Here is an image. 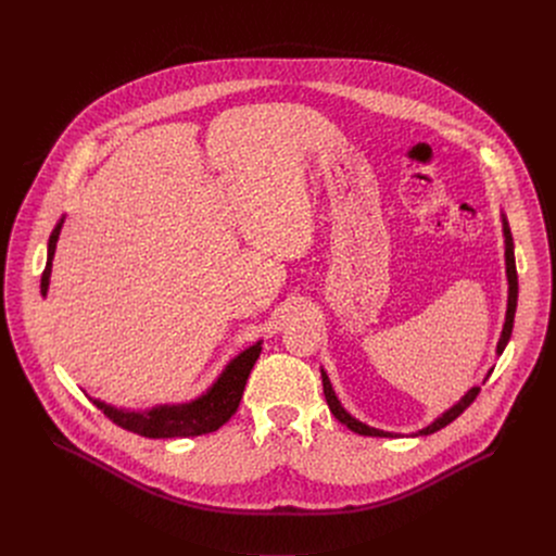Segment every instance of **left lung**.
Wrapping results in <instances>:
<instances>
[{"mask_svg": "<svg viewBox=\"0 0 556 556\" xmlns=\"http://www.w3.org/2000/svg\"><path fill=\"white\" fill-rule=\"evenodd\" d=\"M504 235H506V273H508V309H506V324H504V332H502V339H500V345H497V352L502 354L506 343L510 341V334H513V326H515V309H517V292H519V283H517V266H515V247H513V235L504 222ZM324 376V393H326V401L330 405V412L334 414L337 420H341L348 429H352L354 433H361V435H374V438H393L395 433H387V431H378L374 427H367L363 422H358L356 418H352L339 403V399L332 391V384H330V378L326 371H321ZM480 393V387H472L464 399L453 407L448 409L442 418H438L433 425H429L427 429L418 431L420 435H429V433H435L440 429H444L446 425H451L459 414H464V409H468L472 405V401L478 399Z\"/></svg>", "mask_w": 556, "mask_h": 556, "instance_id": "obj_1", "label": "left lung"}]
</instances>
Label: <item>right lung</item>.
I'll list each match as a JSON object with an SVG mask.
<instances>
[{"label": "right lung", "instance_id": "obj_1", "mask_svg": "<svg viewBox=\"0 0 556 556\" xmlns=\"http://www.w3.org/2000/svg\"><path fill=\"white\" fill-rule=\"evenodd\" d=\"M63 222V219H61ZM61 222L50 235L48 242V262L41 275V294L46 296L48 292V279H50V268H52V257L56 249V237L61 230ZM262 354V343L249 348L237 358L228 363V367L222 371L217 382L200 395L198 401L187 403V405H174V407H155L151 412L134 414V412H123L114 409L101 401H94V405L118 427L134 431L142 438H193V435H204L211 431H217L224 422L230 420V416L240 407L242 393L247 387V380L251 376V369L255 361Z\"/></svg>", "mask_w": 556, "mask_h": 556}]
</instances>
